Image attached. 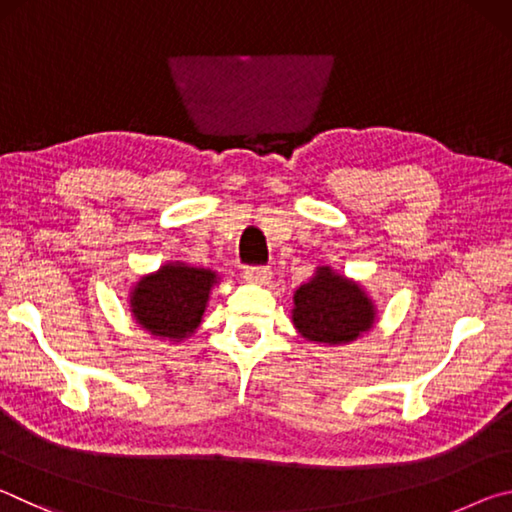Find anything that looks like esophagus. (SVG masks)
<instances>
[{
    "instance_id": "34e87169",
    "label": "esophagus",
    "mask_w": 512,
    "mask_h": 512,
    "mask_svg": "<svg viewBox=\"0 0 512 512\" xmlns=\"http://www.w3.org/2000/svg\"><path fill=\"white\" fill-rule=\"evenodd\" d=\"M244 277H246V282L268 284V282H271V268H266V266H246L244 268Z\"/></svg>"
}]
</instances>
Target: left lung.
<instances>
[{"mask_svg":"<svg viewBox=\"0 0 512 512\" xmlns=\"http://www.w3.org/2000/svg\"><path fill=\"white\" fill-rule=\"evenodd\" d=\"M375 318V302L368 293L329 266H318L314 277L293 293L291 320L302 339L311 343L357 341L375 325Z\"/></svg>","mask_w":512,"mask_h":512,"instance_id":"left-lung-1","label":"left lung"}]
</instances>
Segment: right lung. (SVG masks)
<instances>
[{
  "label": "right lung",
  "mask_w": 512,
  "mask_h": 512,
  "mask_svg": "<svg viewBox=\"0 0 512 512\" xmlns=\"http://www.w3.org/2000/svg\"><path fill=\"white\" fill-rule=\"evenodd\" d=\"M216 282L219 275L210 268L169 262L140 277L131 291V314L149 334L185 341L201 325Z\"/></svg>",
  "instance_id": "right-lung-1"
}]
</instances>
